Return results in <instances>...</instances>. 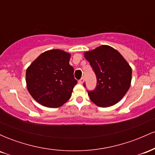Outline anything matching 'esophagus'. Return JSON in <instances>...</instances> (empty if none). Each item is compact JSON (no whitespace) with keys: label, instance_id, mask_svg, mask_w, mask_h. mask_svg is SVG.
I'll return each instance as SVG.
<instances>
[{"label":"esophagus","instance_id":"1","mask_svg":"<svg viewBox=\"0 0 155 155\" xmlns=\"http://www.w3.org/2000/svg\"><path fill=\"white\" fill-rule=\"evenodd\" d=\"M83 82H84V78L82 77V78H81V79L79 80V84H83Z\"/></svg>","mask_w":155,"mask_h":155}]
</instances>
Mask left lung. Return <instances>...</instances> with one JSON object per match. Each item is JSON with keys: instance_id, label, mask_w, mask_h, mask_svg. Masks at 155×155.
<instances>
[{"instance_id": "left-lung-1", "label": "left lung", "mask_w": 155, "mask_h": 155, "mask_svg": "<svg viewBox=\"0 0 155 155\" xmlns=\"http://www.w3.org/2000/svg\"><path fill=\"white\" fill-rule=\"evenodd\" d=\"M84 58L89 61L97 78L95 90L87 91L90 100L100 107H109L116 104L130 87L131 67L118 51L107 45L87 51Z\"/></svg>"}]
</instances>
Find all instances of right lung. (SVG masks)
<instances>
[{"mask_svg": "<svg viewBox=\"0 0 155 155\" xmlns=\"http://www.w3.org/2000/svg\"><path fill=\"white\" fill-rule=\"evenodd\" d=\"M71 54L60 49L44 51L26 71L28 92L35 101L46 107L58 108L71 97L77 83Z\"/></svg>", "mask_w": 155, "mask_h": 155, "instance_id": "add662e5", "label": "right lung"}]
</instances>
